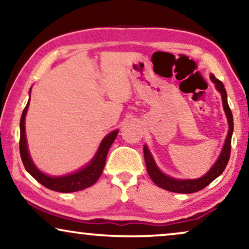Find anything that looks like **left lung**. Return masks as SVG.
Here are the masks:
<instances>
[{
  "label": "left lung",
  "instance_id": "8db88e82",
  "mask_svg": "<svg viewBox=\"0 0 249 249\" xmlns=\"http://www.w3.org/2000/svg\"><path fill=\"white\" fill-rule=\"evenodd\" d=\"M211 80L213 81L215 85L216 89L220 91L221 97H222V105L223 110L226 112L228 124H229V130H228V135L226 141H224V145L221 151L219 158L215 161V163L212 165V168L209 170V172H206L205 175L200 178L197 179H176L172 178L165 173H163L153 159V155L149 152L148 147L144 145V158L146 168H147V172L151 179L154 181L156 186H159L160 188H163L165 190L172 193H179V194H192L196 193L205 188L206 186H209L214 179H216L221 173L224 171L226 166L228 164V161L230 159V151H231V137H232V131H233V118L231 110L228 104L227 100V91L224 88L223 84L221 83L219 79H216L214 77L213 73H211Z\"/></svg>",
  "mask_w": 249,
  "mask_h": 249
}]
</instances>
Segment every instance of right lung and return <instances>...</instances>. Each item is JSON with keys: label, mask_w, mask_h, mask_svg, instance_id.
I'll use <instances>...</instances> for the list:
<instances>
[{"label": "right lung", "mask_w": 249, "mask_h": 249, "mask_svg": "<svg viewBox=\"0 0 249 249\" xmlns=\"http://www.w3.org/2000/svg\"><path fill=\"white\" fill-rule=\"evenodd\" d=\"M30 100V97H29ZM29 107V101L27 103L25 110L22 112L21 119H20V156H21L23 166L27 170L29 175H32L37 181L45 186L46 188L54 192L60 193H73L79 192L88 187L93 186L95 182L100 178L102 172H103L105 161H107V155L108 149H110L111 145L117 138V135L119 130H114L110 132V134L105 136L103 141L100 144L96 154L94 158L90 160V162L84 168H81L76 172L70 173L67 176H60V177H53L47 176L43 173L35 165L33 162L32 158H30L28 146H27V139H26V130H25V119L27 111Z\"/></svg>", "instance_id": "add662e5"}]
</instances>
